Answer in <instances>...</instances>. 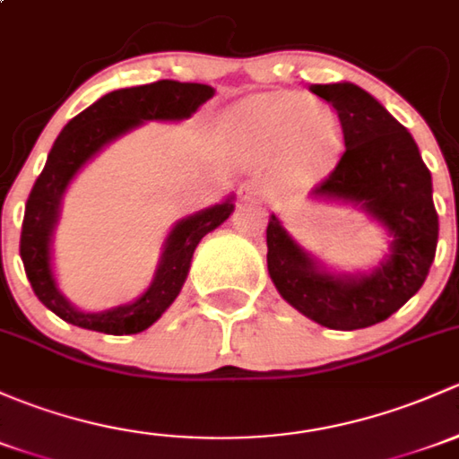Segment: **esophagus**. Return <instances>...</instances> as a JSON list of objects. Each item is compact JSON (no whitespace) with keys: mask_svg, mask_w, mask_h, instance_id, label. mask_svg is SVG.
Segmentation results:
<instances>
[{"mask_svg":"<svg viewBox=\"0 0 459 459\" xmlns=\"http://www.w3.org/2000/svg\"><path fill=\"white\" fill-rule=\"evenodd\" d=\"M266 195H268L266 185L259 180L244 182V185L239 186V200L242 202H264L266 200Z\"/></svg>","mask_w":459,"mask_h":459,"instance_id":"34e87169","label":"esophagus"}]
</instances>
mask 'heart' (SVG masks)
<instances>
[{"label": "heart", "instance_id": "1", "mask_svg": "<svg viewBox=\"0 0 459 459\" xmlns=\"http://www.w3.org/2000/svg\"><path fill=\"white\" fill-rule=\"evenodd\" d=\"M226 127L259 152L279 153L297 180H315L325 171L341 134L330 108L286 91L242 100L226 114Z\"/></svg>", "mask_w": 459, "mask_h": 459}]
</instances>
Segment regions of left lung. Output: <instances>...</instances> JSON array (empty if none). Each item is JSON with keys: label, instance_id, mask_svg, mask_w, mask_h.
<instances>
[{"label": "left lung", "instance_id": "8db88e82", "mask_svg": "<svg viewBox=\"0 0 459 459\" xmlns=\"http://www.w3.org/2000/svg\"><path fill=\"white\" fill-rule=\"evenodd\" d=\"M336 109L345 152L312 200L341 202L383 226L389 248L368 270H332L294 242L279 215L266 229L268 274L294 310L330 330H360L398 312L422 288L436 257L431 173L418 144L369 91L354 83L310 85Z\"/></svg>", "mask_w": 459, "mask_h": 459}]
</instances>
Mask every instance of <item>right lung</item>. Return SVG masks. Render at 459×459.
I'll return each instance as SVG.
<instances>
[{"instance_id":"1","label":"right lung","mask_w":459,"mask_h":459,"mask_svg":"<svg viewBox=\"0 0 459 459\" xmlns=\"http://www.w3.org/2000/svg\"><path fill=\"white\" fill-rule=\"evenodd\" d=\"M213 94L215 90L211 85L180 83L171 79L138 88L114 90L100 96L61 129L26 202L19 242V255L28 281L48 310L83 330L123 336L147 330L176 301L186 281L197 244L206 233L224 224L235 211L233 193L220 204L206 206L178 220L162 244L160 259L147 290L134 301L120 303L109 310L88 312L70 303L56 281L52 242L61 220L67 186L91 158L149 120L178 123L191 118L206 100L213 99Z\"/></svg>"}]
</instances>
